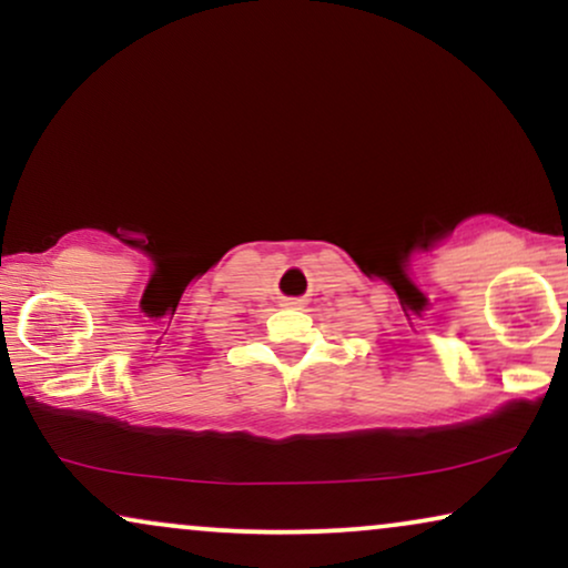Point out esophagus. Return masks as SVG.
Wrapping results in <instances>:
<instances>
[{"label":"esophagus","mask_w":568,"mask_h":568,"mask_svg":"<svg viewBox=\"0 0 568 568\" xmlns=\"http://www.w3.org/2000/svg\"><path fill=\"white\" fill-rule=\"evenodd\" d=\"M282 305H284V307H294V310H297V307H302V300H300V297H284Z\"/></svg>","instance_id":"1"}]
</instances>
